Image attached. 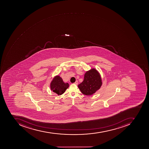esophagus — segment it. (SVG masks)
Listing matches in <instances>:
<instances>
[{
	"instance_id": "esophagus-1",
	"label": "esophagus",
	"mask_w": 149,
	"mask_h": 149,
	"mask_svg": "<svg viewBox=\"0 0 149 149\" xmlns=\"http://www.w3.org/2000/svg\"><path fill=\"white\" fill-rule=\"evenodd\" d=\"M78 81H76V82L74 83V84H75V85H77V84H78Z\"/></svg>"
}]
</instances>
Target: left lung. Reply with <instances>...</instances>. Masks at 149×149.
Here are the masks:
<instances>
[{"instance_id":"obj_1","label":"left lung","mask_w":149,"mask_h":149,"mask_svg":"<svg viewBox=\"0 0 149 149\" xmlns=\"http://www.w3.org/2000/svg\"><path fill=\"white\" fill-rule=\"evenodd\" d=\"M102 85L101 75L94 68L86 71L83 81L78 85L81 93L85 95H91L101 88Z\"/></svg>"}]
</instances>
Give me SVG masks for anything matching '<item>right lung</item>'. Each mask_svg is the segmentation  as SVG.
<instances>
[{
    "mask_svg": "<svg viewBox=\"0 0 149 149\" xmlns=\"http://www.w3.org/2000/svg\"><path fill=\"white\" fill-rule=\"evenodd\" d=\"M69 84L63 81L59 75L54 76L50 84L51 90L58 95H61L65 93V91L69 87Z\"/></svg>",
    "mask_w": 149,
    "mask_h": 149,
    "instance_id": "obj_1",
    "label": "right lung"
}]
</instances>
